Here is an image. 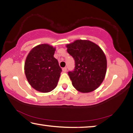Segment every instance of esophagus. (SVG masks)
<instances>
[{"instance_id": "obj_1", "label": "esophagus", "mask_w": 133, "mask_h": 133, "mask_svg": "<svg viewBox=\"0 0 133 133\" xmlns=\"http://www.w3.org/2000/svg\"><path fill=\"white\" fill-rule=\"evenodd\" d=\"M62 70H63V71H64V72L67 71V67H64V68H63Z\"/></svg>"}]
</instances>
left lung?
I'll return each mask as SVG.
<instances>
[{"label":"left lung","mask_w":133,"mask_h":133,"mask_svg":"<svg viewBox=\"0 0 133 133\" xmlns=\"http://www.w3.org/2000/svg\"><path fill=\"white\" fill-rule=\"evenodd\" d=\"M66 47L75 61L74 70L68 72L73 87L82 93H89L98 88L107 70L106 57L102 49L86 40H77Z\"/></svg>","instance_id":"8db88e82"}]
</instances>
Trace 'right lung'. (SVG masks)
Returning a JSON list of instances; mask_svg holds the SVG:
<instances>
[{
	"label": "right lung",
	"instance_id": "right-lung-1",
	"mask_svg": "<svg viewBox=\"0 0 133 133\" xmlns=\"http://www.w3.org/2000/svg\"><path fill=\"white\" fill-rule=\"evenodd\" d=\"M55 48L48 44L35 47L27 56L24 73L29 84L42 93L52 91L57 86L62 71L54 57Z\"/></svg>",
	"mask_w": 133,
	"mask_h": 133
}]
</instances>
